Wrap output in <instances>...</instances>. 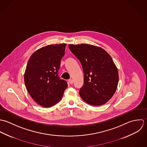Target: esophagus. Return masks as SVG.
I'll use <instances>...</instances> for the list:
<instances>
[{
	"mask_svg": "<svg viewBox=\"0 0 147 147\" xmlns=\"http://www.w3.org/2000/svg\"><path fill=\"white\" fill-rule=\"evenodd\" d=\"M68 82H69V83L70 84H73V80H71V79H70V80H69V81H68Z\"/></svg>",
	"mask_w": 147,
	"mask_h": 147,
	"instance_id": "1",
	"label": "esophagus"
}]
</instances>
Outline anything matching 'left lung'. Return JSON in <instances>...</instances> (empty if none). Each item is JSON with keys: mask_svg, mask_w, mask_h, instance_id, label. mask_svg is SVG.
I'll list each match as a JSON object with an SVG mask.
<instances>
[{"mask_svg": "<svg viewBox=\"0 0 147 147\" xmlns=\"http://www.w3.org/2000/svg\"><path fill=\"white\" fill-rule=\"evenodd\" d=\"M69 48L82 66L84 84L79 92L82 99L92 106L107 103L119 82L117 67L110 55L100 47L87 44H69Z\"/></svg>", "mask_w": 147, "mask_h": 147, "instance_id": "left-lung-1", "label": "left lung"}]
</instances>
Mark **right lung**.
Returning <instances> with one entry per match:
<instances>
[{"label": "right lung", "mask_w": 147, "mask_h": 147, "mask_svg": "<svg viewBox=\"0 0 147 147\" xmlns=\"http://www.w3.org/2000/svg\"><path fill=\"white\" fill-rule=\"evenodd\" d=\"M66 44L42 47L30 56L24 73V83L30 96L39 105L49 107L57 103L67 87L58 70Z\"/></svg>", "instance_id": "obj_1"}]
</instances>
